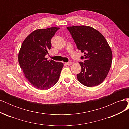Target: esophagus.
<instances>
[{
  "instance_id": "esophagus-1",
  "label": "esophagus",
  "mask_w": 129,
  "mask_h": 129,
  "mask_svg": "<svg viewBox=\"0 0 129 129\" xmlns=\"http://www.w3.org/2000/svg\"><path fill=\"white\" fill-rule=\"evenodd\" d=\"M66 64L68 65V66H71L72 64V62H67V63H66Z\"/></svg>"
}]
</instances>
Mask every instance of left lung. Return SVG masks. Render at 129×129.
<instances>
[{
  "instance_id": "1",
  "label": "left lung",
  "mask_w": 129,
  "mask_h": 129,
  "mask_svg": "<svg viewBox=\"0 0 129 129\" xmlns=\"http://www.w3.org/2000/svg\"><path fill=\"white\" fill-rule=\"evenodd\" d=\"M75 42L78 49L84 56L79 62L81 72L77 74V80L88 87L101 84L107 77L111 67L112 54L111 48L99 31L91 27L76 26L67 27Z\"/></svg>"
}]
</instances>
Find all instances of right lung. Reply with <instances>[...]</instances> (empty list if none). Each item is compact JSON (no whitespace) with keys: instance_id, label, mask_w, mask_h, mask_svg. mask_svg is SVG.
I'll use <instances>...</instances> for the list:
<instances>
[{"instance_id":"right-lung-1","label":"right lung","mask_w":129,"mask_h":129,"mask_svg":"<svg viewBox=\"0 0 129 129\" xmlns=\"http://www.w3.org/2000/svg\"><path fill=\"white\" fill-rule=\"evenodd\" d=\"M59 29L51 27L33 31L22 42L19 53V63L26 79L42 90L57 83L63 67L62 62L47 61L45 57L52 47V38Z\"/></svg>"}]
</instances>
